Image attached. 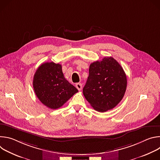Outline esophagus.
<instances>
[{"label": "esophagus", "mask_w": 160, "mask_h": 160, "mask_svg": "<svg viewBox=\"0 0 160 160\" xmlns=\"http://www.w3.org/2000/svg\"><path fill=\"white\" fill-rule=\"evenodd\" d=\"M77 88L78 90H81L82 88V84L81 83H76L75 85Z\"/></svg>", "instance_id": "34e87169"}]
</instances>
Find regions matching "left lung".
<instances>
[{
  "instance_id": "left-lung-1",
  "label": "left lung",
  "mask_w": 160,
  "mask_h": 160,
  "mask_svg": "<svg viewBox=\"0 0 160 160\" xmlns=\"http://www.w3.org/2000/svg\"><path fill=\"white\" fill-rule=\"evenodd\" d=\"M89 75L83 88L87 101L95 110L105 112L123 99L127 80L121 65L112 57L91 63Z\"/></svg>"
}]
</instances>
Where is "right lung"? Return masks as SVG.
Wrapping results in <instances>:
<instances>
[{
	"mask_svg": "<svg viewBox=\"0 0 160 160\" xmlns=\"http://www.w3.org/2000/svg\"><path fill=\"white\" fill-rule=\"evenodd\" d=\"M33 86L40 102L52 109L61 107L78 91L64 78L61 65L54 62H44L38 68Z\"/></svg>",
	"mask_w": 160,
	"mask_h": 160,
	"instance_id": "obj_1",
	"label": "right lung"
}]
</instances>
